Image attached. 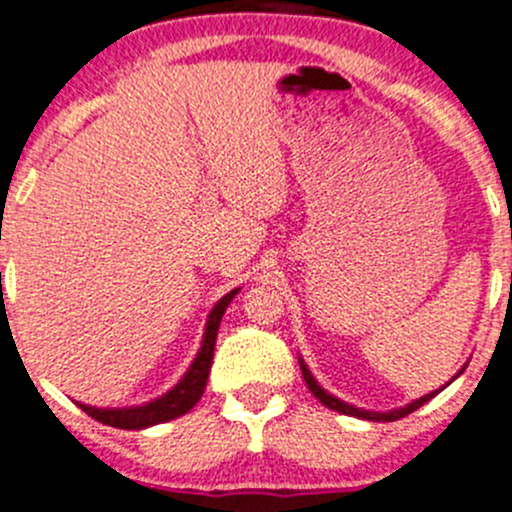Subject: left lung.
I'll list each match as a JSON object with an SVG mask.
<instances>
[{"instance_id":"obj_1","label":"left lung","mask_w":512,"mask_h":512,"mask_svg":"<svg viewBox=\"0 0 512 512\" xmlns=\"http://www.w3.org/2000/svg\"><path fill=\"white\" fill-rule=\"evenodd\" d=\"M298 363H301V373H303V381H306L308 391H311L313 396H316L318 401L323 403V406H326V408H331V411H338V413H343V416H356V418H363V421H398V418L408 416V413H413V411H418V408H421V406H426V403L430 401V398H433L435 393H438V391L428 393V396H423V398H418V401L408 403L406 408H398V411H391V413H373V411H361V408H353V406H348V403L338 401L336 396H331V393H326V391H323V388L318 386V383H316V378L311 376V371H308V368H306V363H303V361H298ZM460 373H463V368H460Z\"/></svg>"}]
</instances>
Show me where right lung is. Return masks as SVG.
<instances>
[{"label": "right lung", "instance_id": "add662e5", "mask_svg": "<svg viewBox=\"0 0 512 512\" xmlns=\"http://www.w3.org/2000/svg\"><path fill=\"white\" fill-rule=\"evenodd\" d=\"M236 293H239V288L226 293V296L211 308L199 353H196L194 363H191L189 371L184 373V378H181L169 393H164V396L156 398V401L144 403V406H134V408H94V406H84V403H79V408H82L86 416L94 418V421L104 423V426L124 428V430L149 428V426H156V423L174 421V418L189 413L191 408L199 403V398L204 396L206 381H209L211 361H214L216 333H219L221 316H224L226 306H229L231 298H234Z\"/></svg>", "mask_w": 512, "mask_h": 512}]
</instances>
